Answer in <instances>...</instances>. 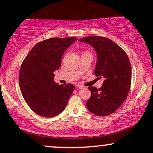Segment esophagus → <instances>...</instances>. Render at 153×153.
I'll use <instances>...</instances> for the list:
<instances>
[{
    "mask_svg": "<svg viewBox=\"0 0 153 153\" xmlns=\"http://www.w3.org/2000/svg\"><path fill=\"white\" fill-rule=\"evenodd\" d=\"M76 87L79 88H84V86H82V85H80V84H77Z\"/></svg>",
    "mask_w": 153,
    "mask_h": 153,
    "instance_id": "34e87169",
    "label": "esophagus"
}]
</instances>
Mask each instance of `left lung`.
Masks as SVG:
<instances>
[{
  "label": "left lung",
  "mask_w": 153,
  "mask_h": 153,
  "mask_svg": "<svg viewBox=\"0 0 153 153\" xmlns=\"http://www.w3.org/2000/svg\"><path fill=\"white\" fill-rule=\"evenodd\" d=\"M81 42L91 45L97 53L94 74L105 79L101 88L89 86L91 98L86 102L88 110L98 116L112 114L123 104L130 90L131 67L123 49L116 43L102 36H87Z\"/></svg>",
  "instance_id": "left-lung-1"
}]
</instances>
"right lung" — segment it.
<instances>
[{
  "mask_svg": "<svg viewBox=\"0 0 153 153\" xmlns=\"http://www.w3.org/2000/svg\"><path fill=\"white\" fill-rule=\"evenodd\" d=\"M76 40L70 37L42 41L24 59L19 74V88L26 102L39 115L53 117L65 110L74 86L56 84L53 72L60 67L65 51Z\"/></svg>",
  "mask_w": 153,
  "mask_h": 153,
  "instance_id": "add662e5",
  "label": "right lung"
}]
</instances>
